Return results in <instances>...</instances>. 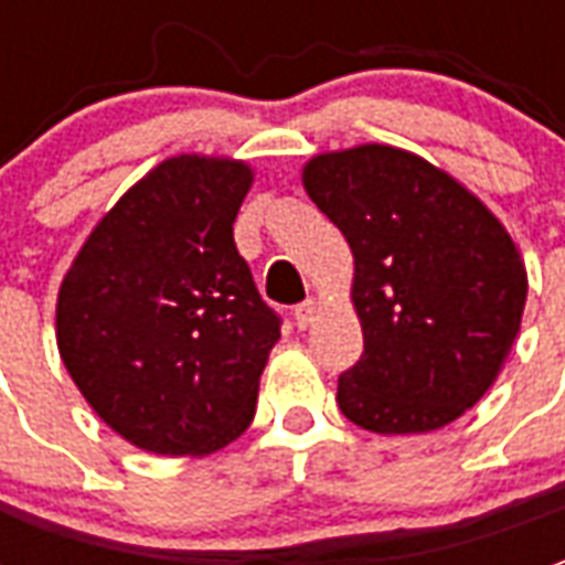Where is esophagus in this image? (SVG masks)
Returning a JSON list of instances; mask_svg holds the SVG:
<instances>
[{"instance_id":"esophagus-1","label":"esophagus","mask_w":565,"mask_h":565,"mask_svg":"<svg viewBox=\"0 0 565 565\" xmlns=\"http://www.w3.org/2000/svg\"><path fill=\"white\" fill-rule=\"evenodd\" d=\"M315 315H318V306L311 302V299H306V302H299V306L294 308V320L299 330H306V327H311V320H315Z\"/></svg>"}]
</instances>
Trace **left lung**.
Returning <instances> with one entry per match:
<instances>
[{
    "label": "left lung",
    "instance_id": "8db88e82",
    "mask_svg": "<svg viewBox=\"0 0 565 565\" xmlns=\"http://www.w3.org/2000/svg\"><path fill=\"white\" fill-rule=\"evenodd\" d=\"M354 254L363 354L339 379L348 420L429 433L472 408L521 330L526 269L481 199L417 153L360 145L302 169Z\"/></svg>",
    "mask_w": 565,
    "mask_h": 565
}]
</instances>
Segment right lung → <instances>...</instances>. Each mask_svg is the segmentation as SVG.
Segmentation results:
<instances>
[{
    "label": "right lung",
    "instance_id": "right-lung-1",
    "mask_svg": "<svg viewBox=\"0 0 565 565\" xmlns=\"http://www.w3.org/2000/svg\"><path fill=\"white\" fill-rule=\"evenodd\" d=\"M254 172L181 153L96 223L56 296V348L117 436L202 457L245 433L281 318L233 238Z\"/></svg>",
    "mask_w": 565,
    "mask_h": 565
}]
</instances>
